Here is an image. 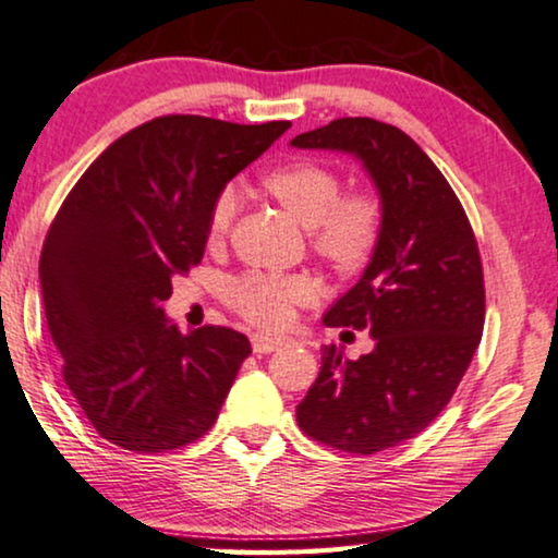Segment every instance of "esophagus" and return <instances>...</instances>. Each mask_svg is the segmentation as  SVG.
Listing matches in <instances>:
<instances>
[{
	"instance_id": "obj_1",
	"label": "esophagus",
	"mask_w": 558,
	"mask_h": 558,
	"mask_svg": "<svg viewBox=\"0 0 558 558\" xmlns=\"http://www.w3.org/2000/svg\"><path fill=\"white\" fill-rule=\"evenodd\" d=\"M286 347V339L270 333H253V351L255 354H270V351H278Z\"/></svg>"
}]
</instances>
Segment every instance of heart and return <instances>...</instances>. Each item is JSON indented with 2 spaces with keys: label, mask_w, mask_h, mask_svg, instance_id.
Listing matches in <instances>:
<instances>
[{
  "label": "heart",
  "mask_w": 558,
  "mask_h": 558,
  "mask_svg": "<svg viewBox=\"0 0 558 558\" xmlns=\"http://www.w3.org/2000/svg\"><path fill=\"white\" fill-rule=\"evenodd\" d=\"M263 190L276 199L298 225L311 230L316 253L341 276H354L372 260L381 240L384 207L372 192L341 194V179L318 161L295 159L280 163L263 179ZM238 199L230 190L211 202L207 234L219 240L230 230ZM311 293V282L298 276L247 272L227 288V301L253 324H286L290 305Z\"/></svg>",
  "instance_id": "obj_1"
}]
</instances>
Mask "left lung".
I'll return each mask as SVG.
<instances>
[{"mask_svg": "<svg viewBox=\"0 0 558 558\" xmlns=\"http://www.w3.org/2000/svg\"><path fill=\"white\" fill-rule=\"evenodd\" d=\"M290 146L354 156L384 207L379 247L324 316L326 326L368 331L374 349L351 361L324 347L295 410L308 437L374 454L420 435L465 376L485 320L481 253L447 179L397 125L339 119Z\"/></svg>", "mask_w": 558, "mask_h": 558, "instance_id": "8db88e82", "label": "left lung"}]
</instances>
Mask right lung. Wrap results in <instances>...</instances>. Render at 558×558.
Masks as SVG:
<instances>
[{
  "label": "right lung",
  "instance_id": "right-lung-1",
  "mask_svg": "<svg viewBox=\"0 0 558 558\" xmlns=\"http://www.w3.org/2000/svg\"><path fill=\"white\" fill-rule=\"evenodd\" d=\"M290 129L161 116L113 141L47 232L40 286L62 379L96 433L133 452L190 445L215 425L245 333H182L163 313L197 265L211 202Z\"/></svg>",
  "mask_w": 558,
  "mask_h": 558
}]
</instances>
